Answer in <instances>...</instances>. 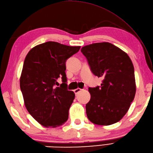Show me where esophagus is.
<instances>
[{"label": "esophagus", "instance_id": "obj_1", "mask_svg": "<svg viewBox=\"0 0 153 153\" xmlns=\"http://www.w3.org/2000/svg\"><path fill=\"white\" fill-rule=\"evenodd\" d=\"M82 89H80V88H77V89H75L74 91V93H75V94H76V95H77V93H78L79 92H80L81 91H82Z\"/></svg>", "mask_w": 153, "mask_h": 153}]
</instances>
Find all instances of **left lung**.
I'll list each match as a JSON object with an SVG mask.
<instances>
[{
    "instance_id": "1",
    "label": "left lung",
    "mask_w": 153,
    "mask_h": 153,
    "mask_svg": "<svg viewBox=\"0 0 153 153\" xmlns=\"http://www.w3.org/2000/svg\"><path fill=\"white\" fill-rule=\"evenodd\" d=\"M94 75L103 78L100 87L89 88L87 118L92 123L109 126L119 122L130 107L136 92L134 68L126 53L108 42L81 49Z\"/></svg>"
}]
</instances>
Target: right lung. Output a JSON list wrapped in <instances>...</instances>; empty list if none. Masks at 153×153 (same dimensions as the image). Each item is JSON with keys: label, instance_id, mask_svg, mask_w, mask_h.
Instances as JSON below:
<instances>
[{"label": "right lung", "instance_id": "obj_1", "mask_svg": "<svg viewBox=\"0 0 153 153\" xmlns=\"http://www.w3.org/2000/svg\"><path fill=\"white\" fill-rule=\"evenodd\" d=\"M80 48L48 41L32 48L25 58L19 84L25 108L46 128L63 125L68 118L75 93L66 89V62ZM60 76L63 83L56 87Z\"/></svg>", "mask_w": 153, "mask_h": 153}]
</instances>
